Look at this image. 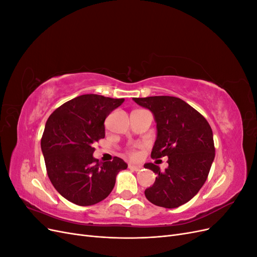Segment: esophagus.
Returning <instances> with one entry per match:
<instances>
[{"mask_svg": "<svg viewBox=\"0 0 257 257\" xmlns=\"http://www.w3.org/2000/svg\"><path fill=\"white\" fill-rule=\"evenodd\" d=\"M128 168L131 170H134V172H139L143 167L139 166V165H134V164H128Z\"/></svg>", "mask_w": 257, "mask_h": 257, "instance_id": "esophagus-1", "label": "esophagus"}]
</instances>
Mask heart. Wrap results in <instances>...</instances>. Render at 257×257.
Listing matches in <instances>:
<instances>
[{"mask_svg": "<svg viewBox=\"0 0 257 257\" xmlns=\"http://www.w3.org/2000/svg\"><path fill=\"white\" fill-rule=\"evenodd\" d=\"M131 154H132V155H135V152H131Z\"/></svg>", "mask_w": 257, "mask_h": 257, "instance_id": "obj_1", "label": "heart"}]
</instances>
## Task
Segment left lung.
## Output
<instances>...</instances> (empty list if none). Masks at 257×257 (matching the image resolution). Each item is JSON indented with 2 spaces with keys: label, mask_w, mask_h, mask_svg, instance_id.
Here are the masks:
<instances>
[{
  "label": "left lung",
  "mask_w": 257,
  "mask_h": 257,
  "mask_svg": "<svg viewBox=\"0 0 257 257\" xmlns=\"http://www.w3.org/2000/svg\"><path fill=\"white\" fill-rule=\"evenodd\" d=\"M149 109L157 122V141L152 159L168 158V167L147 163L145 168L158 175L145 195L159 207L177 208L188 203L206 182L214 160L212 130L208 121L192 106L175 96L133 97Z\"/></svg>",
  "instance_id": "left-lung-1"
}]
</instances>
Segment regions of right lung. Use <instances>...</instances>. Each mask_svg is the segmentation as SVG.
<instances>
[{"instance_id":"1","label":"right lung","mask_w":257,"mask_h":257,"mask_svg":"<svg viewBox=\"0 0 257 257\" xmlns=\"http://www.w3.org/2000/svg\"><path fill=\"white\" fill-rule=\"evenodd\" d=\"M124 102L97 94L77 96L61 105L46 122L41 147L52 185L79 206L95 205L112 191L115 177L127 168L122 159L98 163L93 144L105 137V119Z\"/></svg>"}]
</instances>
